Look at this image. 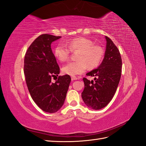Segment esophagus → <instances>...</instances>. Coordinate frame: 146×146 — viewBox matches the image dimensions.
I'll use <instances>...</instances> for the list:
<instances>
[{
    "mask_svg": "<svg viewBox=\"0 0 146 146\" xmlns=\"http://www.w3.org/2000/svg\"><path fill=\"white\" fill-rule=\"evenodd\" d=\"M77 79H78V78L76 77H75V76L71 77V80H77Z\"/></svg>",
    "mask_w": 146,
    "mask_h": 146,
    "instance_id": "esophagus-1",
    "label": "esophagus"
}]
</instances>
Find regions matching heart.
I'll use <instances>...</instances> for the list:
<instances>
[{"mask_svg": "<svg viewBox=\"0 0 146 146\" xmlns=\"http://www.w3.org/2000/svg\"><path fill=\"white\" fill-rule=\"evenodd\" d=\"M67 45L59 43L55 47L54 54L60 61H66L69 58L70 51H78L76 61H70L62 68L64 74L75 76L85 71L88 67L92 69L98 66L102 60L104 51L100 47L94 45L89 39L83 37L74 38L67 42Z\"/></svg>", "mask_w": 146, "mask_h": 146, "instance_id": "obj_1", "label": "heart"}]
</instances>
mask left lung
Listing matches in <instances>:
<instances>
[{
  "mask_svg": "<svg viewBox=\"0 0 146 146\" xmlns=\"http://www.w3.org/2000/svg\"><path fill=\"white\" fill-rule=\"evenodd\" d=\"M106 50L102 63L98 68L86 74L95 77L94 81L83 78L85 88L82 98L88 107L100 110L107 106L113 99L120 81L122 59L120 52L112 40L105 36Z\"/></svg>",
  "mask_w": 146,
  "mask_h": 146,
  "instance_id": "obj_1",
  "label": "left lung"
}]
</instances>
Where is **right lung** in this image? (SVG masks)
<instances>
[{
  "label": "right lung",
  "mask_w": 146,
  "mask_h": 146,
  "mask_svg": "<svg viewBox=\"0 0 146 146\" xmlns=\"http://www.w3.org/2000/svg\"><path fill=\"white\" fill-rule=\"evenodd\" d=\"M60 38L41 35L31 44L24 57V72L31 97L42 110L50 113L63 106L71 81L69 75H64L51 82L52 77L58 76L60 68L50 45Z\"/></svg>",
  "instance_id": "add662e5"
}]
</instances>
